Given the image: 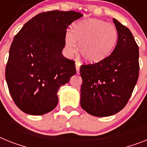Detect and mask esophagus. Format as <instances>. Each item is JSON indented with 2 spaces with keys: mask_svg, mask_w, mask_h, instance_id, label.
Returning <instances> with one entry per match:
<instances>
[{
  "mask_svg": "<svg viewBox=\"0 0 147 147\" xmlns=\"http://www.w3.org/2000/svg\"><path fill=\"white\" fill-rule=\"evenodd\" d=\"M80 66H81V63L79 62H76V71H77V74L80 73Z\"/></svg>",
  "mask_w": 147,
  "mask_h": 147,
  "instance_id": "esophagus-1",
  "label": "esophagus"
}]
</instances>
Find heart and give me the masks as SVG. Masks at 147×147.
Here are the masks:
<instances>
[{"instance_id": "heart-1", "label": "heart", "mask_w": 147, "mask_h": 147, "mask_svg": "<svg viewBox=\"0 0 147 147\" xmlns=\"http://www.w3.org/2000/svg\"><path fill=\"white\" fill-rule=\"evenodd\" d=\"M117 40L116 28L107 22L96 18L80 21L73 30H66L64 36V52L68 57L78 50L86 62L97 63L111 52Z\"/></svg>"}]
</instances>
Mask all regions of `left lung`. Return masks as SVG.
Segmentation results:
<instances>
[{
	"label": "left lung",
	"mask_w": 147,
	"mask_h": 147,
	"mask_svg": "<svg viewBox=\"0 0 147 147\" xmlns=\"http://www.w3.org/2000/svg\"><path fill=\"white\" fill-rule=\"evenodd\" d=\"M117 42L113 52L96 63L81 65V108L102 117L120 111L130 98L139 76V49L129 28L113 18Z\"/></svg>",
	"instance_id": "obj_1"
}]
</instances>
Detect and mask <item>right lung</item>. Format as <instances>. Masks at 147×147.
<instances>
[{
  "label": "right lung",
  "instance_id": "add662e5",
  "mask_svg": "<svg viewBox=\"0 0 147 147\" xmlns=\"http://www.w3.org/2000/svg\"><path fill=\"white\" fill-rule=\"evenodd\" d=\"M83 15L49 11L28 21L15 36L6 66V81L15 104L30 115L51 111L57 91L76 73L75 61L64 57L68 26Z\"/></svg>",
  "mask_w": 147,
  "mask_h": 147
}]
</instances>
